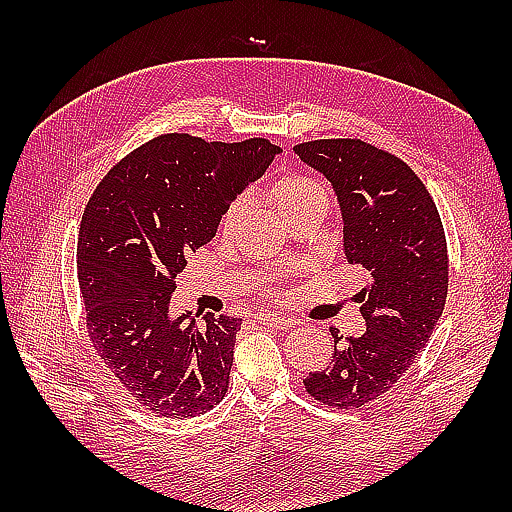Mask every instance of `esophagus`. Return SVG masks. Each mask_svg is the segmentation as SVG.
Listing matches in <instances>:
<instances>
[{
	"label": "esophagus",
	"mask_w": 512,
	"mask_h": 512,
	"mask_svg": "<svg viewBox=\"0 0 512 512\" xmlns=\"http://www.w3.org/2000/svg\"><path fill=\"white\" fill-rule=\"evenodd\" d=\"M255 321L257 323H262V325H268V328H273V330H290V328H295L297 325V321L295 319H290V317H255Z\"/></svg>",
	"instance_id": "1"
}]
</instances>
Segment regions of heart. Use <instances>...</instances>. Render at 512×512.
<instances>
[{"instance_id": "heart-1", "label": "heart", "mask_w": 512, "mask_h": 512, "mask_svg": "<svg viewBox=\"0 0 512 512\" xmlns=\"http://www.w3.org/2000/svg\"><path fill=\"white\" fill-rule=\"evenodd\" d=\"M268 195L270 202L275 204V209L284 217H290L292 213H297L317 202H328V191H325L323 184L310 176H303V173H292V176L279 178L273 187H270ZM248 206L250 202L244 195L242 198H235L226 206L220 222L222 235H231L235 231L239 222H242V217L246 215Z\"/></svg>"}]
</instances>
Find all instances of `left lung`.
<instances>
[{
	"instance_id": "obj_1",
	"label": "left lung",
	"mask_w": 512,
	"mask_h": 512,
	"mask_svg": "<svg viewBox=\"0 0 512 512\" xmlns=\"http://www.w3.org/2000/svg\"><path fill=\"white\" fill-rule=\"evenodd\" d=\"M295 154L332 182L345 257L369 277L358 295L367 330L343 339L332 328V363L303 385L323 405L358 409L387 394L429 343L447 301V237L427 187L389 151L323 138Z\"/></svg>"
}]
</instances>
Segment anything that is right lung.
Segmentation results:
<instances>
[{"label": "right lung", "instance_id": "right-lung-1", "mask_svg": "<svg viewBox=\"0 0 512 512\" xmlns=\"http://www.w3.org/2000/svg\"><path fill=\"white\" fill-rule=\"evenodd\" d=\"M279 154L266 138L206 143L162 134L107 171L85 206L76 268L96 354L151 413L191 418L222 402L242 319L189 314L169 299L226 206Z\"/></svg>", "mask_w": 512, "mask_h": 512}]
</instances>
